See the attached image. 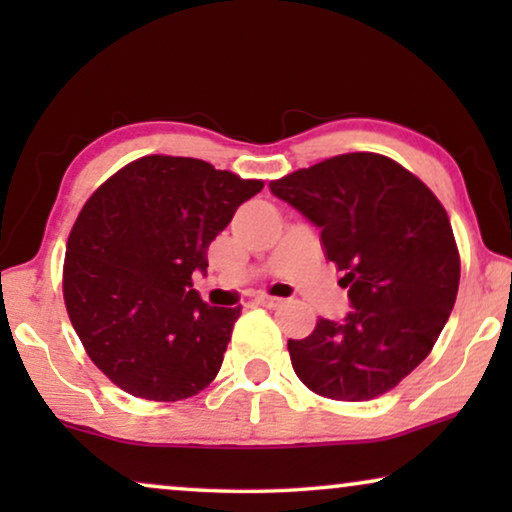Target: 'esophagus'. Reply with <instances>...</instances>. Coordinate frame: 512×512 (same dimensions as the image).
Listing matches in <instances>:
<instances>
[{
    "label": "esophagus",
    "instance_id": "obj_1",
    "mask_svg": "<svg viewBox=\"0 0 512 512\" xmlns=\"http://www.w3.org/2000/svg\"><path fill=\"white\" fill-rule=\"evenodd\" d=\"M256 305H263V307H277V305H282V298L258 296V298H256Z\"/></svg>",
    "mask_w": 512,
    "mask_h": 512
}]
</instances>
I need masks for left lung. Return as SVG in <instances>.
<instances>
[{"label":"left lung","instance_id":"left-lung-1","mask_svg":"<svg viewBox=\"0 0 512 512\" xmlns=\"http://www.w3.org/2000/svg\"><path fill=\"white\" fill-rule=\"evenodd\" d=\"M321 230L352 312L289 340L300 382L335 401H370L436 345L459 291V251L436 195L380 153H345L270 181Z\"/></svg>","mask_w":512,"mask_h":512}]
</instances>
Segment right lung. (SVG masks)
Returning a JSON list of instances; mask_svg holds the SVG:
<instances>
[{"mask_svg":"<svg viewBox=\"0 0 512 512\" xmlns=\"http://www.w3.org/2000/svg\"><path fill=\"white\" fill-rule=\"evenodd\" d=\"M263 181L198 158L144 156L109 177L69 233L62 291L97 368L146 401L200 394L223 363L242 307L193 289L207 249Z\"/></svg>","mask_w":512,"mask_h":512,"instance_id":"add662e5","label":"right lung"}]
</instances>
